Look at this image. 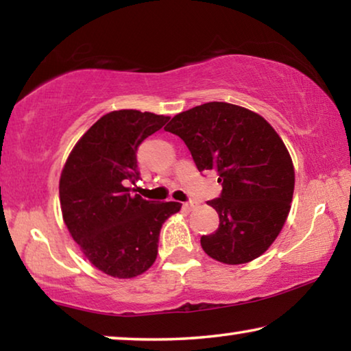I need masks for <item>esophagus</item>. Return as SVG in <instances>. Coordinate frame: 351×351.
Instances as JSON below:
<instances>
[{
	"mask_svg": "<svg viewBox=\"0 0 351 351\" xmlns=\"http://www.w3.org/2000/svg\"><path fill=\"white\" fill-rule=\"evenodd\" d=\"M195 206H197V203H195V202H186L184 205H182V208H184L186 211H192V209L195 208Z\"/></svg>",
	"mask_w": 351,
	"mask_h": 351,
	"instance_id": "esophagus-1",
	"label": "esophagus"
}]
</instances>
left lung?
I'll list each match as a JSON object with an SVG mask.
<instances>
[{"mask_svg":"<svg viewBox=\"0 0 351 351\" xmlns=\"http://www.w3.org/2000/svg\"><path fill=\"white\" fill-rule=\"evenodd\" d=\"M189 148L198 171L214 170L222 184L208 202L219 227L200 243L209 257L243 265L266 252L290 213L295 169L279 137L263 117L227 102L186 110L164 128Z\"/></svg>","mask_w":351,"mask_h":351,"instance_id":"left-lung-1","label":"left lung"}]
</instances>
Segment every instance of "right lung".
<instances>
[{
	"label": "right lung",
	"mask_w": 351,
	"mask_h": 351,
	"mask_svg": "<svg viewBox=\"0 0 351 351\" xmlns=\"http://www.w3.org/2000/svg\"><path fill=\"white\" fill-rule=\"evenodd\" d=\"M170 117L138 110L104 114L78 140L60 178L62 219L90 263L112 277L143 274L158 257L159 233L181 203L130 193L140 180V143Z\"/></svg>",
	"instance_id": "right-lung-1"
}]
</instances>
